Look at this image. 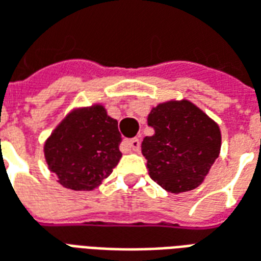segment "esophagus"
Wrapping results in <instances>:
<instances>
[{"label":"esophagus","instance_id":"esophagus-1","mask_svg":"<svg viewBox=\"0 0 261 261\" xmlns=\"http://www.w3.org/2000/svg\"><path fill=\"white\" fill-rule=\"evenodd\" d=\"M123 147L126 149V150H134L138 151L140 149V142L138 138H134V139H127L123 142Z\"/></svg>","mask_w":261,"mask_h":261}]
</instances>
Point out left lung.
Returning a JSON list of instances; mask_svg holds the SVG:
<instances>
[{
  "label": "left lung",
  "instance_id": "left-lung-1",
  "mask_svg": "<svg viewBox=\"0 0 261 261\" xmlns=\"http://www.w3.org/2000/svg\"><path fill=\"white\" fill-rule=\"evenodd\" d=\"M147 123L154 135L143 139L142 154L151 180L173 194L201 186L221 151L218 123L187 99L159 104Z\"/></svg>",
  "mask_w": 261,
  "mask_h": 261
}]
</instances>
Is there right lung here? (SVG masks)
<instances>
[{
	"label": "right lung",
	"instance_id": "add662e5",
	"mask_svg": "<svg viewBox=\"0 0 261 261\" xmlns=\"http://www.w3.org/2000/svg\"><path fill=\"white\" fill-rule=\"evenodd\" d=\"M118 121L102 105L70 112L45 142V159L63 187L91 191L121 160Z\"/></svg>",
	"mask_w": 261,
	"mask_h": 261
}]
</instances>
